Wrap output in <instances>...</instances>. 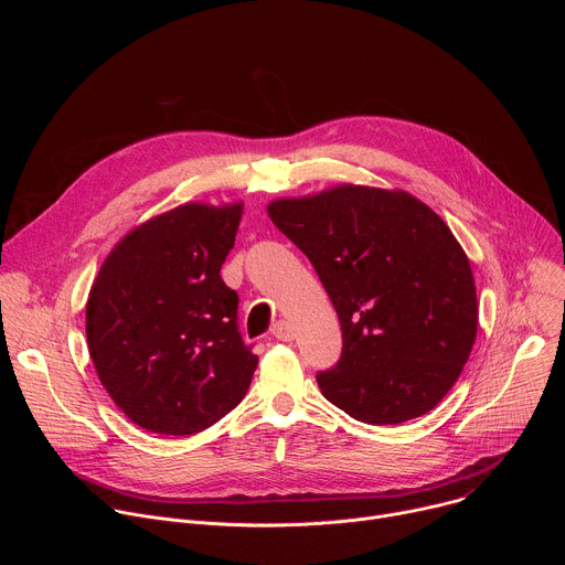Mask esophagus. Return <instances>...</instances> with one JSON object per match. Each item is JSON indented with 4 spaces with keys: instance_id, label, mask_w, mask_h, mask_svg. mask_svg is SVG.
I'll list each match as a JSON object with an SVG mask.
<instances>
[{
    "instance_id": "1",
    "label": "esophagus",
    "mask_w": 565,
    "mask_h": 565,
    "mask_svg": "<svg viewBox=\"0 0 565 565\" xmlns=\"http://www.w3.org/2000/svg\"><path fill=\"white\" fill-rule=\"evenodd\" d=\"M273 335L277 338V340H281V342H290L292 338H295V331H292V327L288 324V321H277V324L273 327Z\"/></svg>"
}]
</instances>
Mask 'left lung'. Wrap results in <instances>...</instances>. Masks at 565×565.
<instances>
[{
	"label": "left lung",
	"mask_w": 565,
	"mask_h": 565,
	"mask_svg": "<svg viewBox=\"0 0 565 565\" xmlns=\"http://www.w3.org/2000/svg\"><path fill=\"white\" fill-rule=\"evenodd\" d=\"M308 257L342 327V355L317 384L366 425L431 412L478 329L469 262L445 221L407 192L342 185L268 205Z\"/></svg>",
	"instance_id": "obj_1"
}]
</instances>
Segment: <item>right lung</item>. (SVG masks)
<instances>
[{
  "instance_id": "obj_1",
  "label": "right lung",
  "mask_w": 565,
  "mask_h": 565,
  "mask_svg": "<svg viewBox=\"0 0 565 565\" xmlns=\"http://www.w3.org/2000/svg\"><path fill=\"white\" fill-rule=\"evenodd\" d=\"M241 205H181L129 232L87 301L103 386L138 427L190 436L244 399L257 355L238 333V295L221 279Z\"/></svg>"
}]
</instances>
